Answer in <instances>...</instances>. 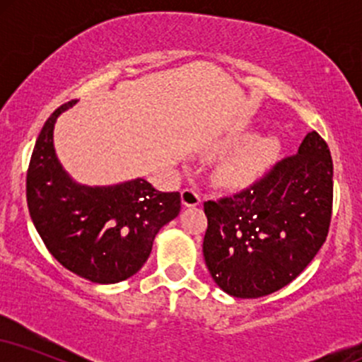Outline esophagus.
<instances>
[{
    "mask_svg": "<svg viewBox=\"0 0 362 362\" xmlns=\"http://www.w3.org/2000/svg\"><path fill=\"white\" fill-rule=\"evenodd\" d=\"M182 204H184V207H194L201 204V194H199V190L194 189V187L182 190Z\"/></svg>",
    "mask_w": 362,
    "mask_h": 362,
    "instance_id": "1",
    "label": "esophagus"
}]
</instances>
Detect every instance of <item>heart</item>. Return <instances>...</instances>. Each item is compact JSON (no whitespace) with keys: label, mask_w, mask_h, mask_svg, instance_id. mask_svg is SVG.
Returning a JSON list of instances; mask_svg holds the SVG:
<instances>
[{"label":"heart","mask_w":362,"mask_h":362,"mask_svg":"<svg viewBox=\"0 0 362 362\" xmlns=\"http://www.w3.org/2000/svg\"><path fill=\"white\" fill-rule=\"evenodd\" d=\"M248 139H250V134L230 136L219 143V148H238ZM279 151V141L274 136H257L243 148L236 149L235 153L219 161L218 167H216V178L224 187L243 189V187L253 184L257 178L264 175L276 163Z\"/></svg>","instance_id":"obj_1"}]
</instances>
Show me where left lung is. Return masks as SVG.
<instances>
[{"instance_id":"obj_1","label":"left lung","mask_w":362,"mask_h":362,"mask_svg":"<svg viewBox=\"0 0 362 362\" xmlns=\"http://www.w3.org/2000/svg\"><path fill=\"white\" fill-rule=\"evenodd\" d=\"M330 149L311 131L260 180L204 202L211 277L235 298H260L296 279L325 243L334 199Z\"/></svg>"}]
</instances>
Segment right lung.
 Listing matches in <instances>:
<instances>
[{
    "instance_id": "add662e5",
    "label": "right lung",
    "mask_w": 362,
    "mask_h": 362,
    "mask_svg": "<svg viewBox=\"0 0 362 362\" xmlns=\"http://www.w3.org/2000/svg\"><path fill=\"white\" fill-rule=\"evenodd\" d=\"M74 103L54 110L35 141L28 213L62 267L97 284H115L143 267L158 231L180 213V194L160 192L144 178L105 187L73 180L57 160L54 124Z\"/></svg>"
}]
</instances>
